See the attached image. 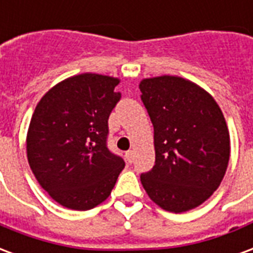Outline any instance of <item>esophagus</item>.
<instances>
[{"label": "esophagus", "mask_w": 253, "mask_h": 253, "mask_svg": "<svg viewBox=\"0 0 253 253\" xmlns=\"http://www.w3.org/2000/svg\"><path fill=\"white\" fill-rule=\"evenodd\" d=\"M126 161L127 164H132V161H134V151L130 150L126 153Z\"/></svg>", "instance_id": "34e87169"}]
</instances>
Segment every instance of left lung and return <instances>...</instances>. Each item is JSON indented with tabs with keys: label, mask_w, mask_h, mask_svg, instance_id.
<instances>
[{
	"label": "left lung",
	"mask_w": 253,
	"mask_h": 253,
	"mask_svg": "<svg viewBox=\"0 0 253 253\" xmlns=\"http://www.w3.org/2000/svg\"><path fill=\"white\" fill-rule=\"evenodd\" d=\"M154 127L155 165L141 174L146 193L168 212L197 208L225 175L231 141L221 108L200 85L179 76L139 84Z\"/></svg>",
	"instance_id": "obj_1"
}]
</instances>
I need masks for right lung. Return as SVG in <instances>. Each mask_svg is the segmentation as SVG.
Here are the masks:
<instances>
[{"instance_id": "obj_1", "label": "right lung", "mask_w": 253, "mask_h": 253, "mask_svg": "<svg viewBox=\"0 0 253 253\" xmlns=\"http://www.w3.org/2000/svg\"><path fill=\"white\" fill-rule=\"evenodd\" d=\"M119 79L82 74L60 82L32 115L27 155L41 188L60 205L92 209L111 194L125 161L108 150V117Z\"/></svg>"}]
</instances>
